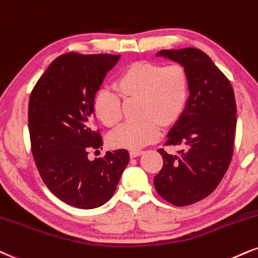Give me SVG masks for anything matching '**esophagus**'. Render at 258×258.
Masks as SVG:
<instances>
[{"label": "esophagus", "instance_id": "34e87169", "mask_svg": "<svg viewBox=\"0 0 258 258\" xmlns=\"http://www.w3.org/2000/svg\"><path fill=\"white\" fill-rule=\"evenodd\" d=\"M143 154V151H141V150H131L130 151V156L132 157H138V156H141V155Z\"/></svg>", "mask_w": 258, "mask_h": 258}]
</instances>
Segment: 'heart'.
I'll use <instances>...</instances> for the list:
<instances>
[{"label": "heart", "mask_w": 258, "mask_h": 258, "mask_svg": "<svg viewBox=\"0 0 258 258\" xmlns=\"http://www.w3.org/2000/svg\"><path fill=\"white\" fill-rule=\"evenodd\" d=\"M115 92L101 89L94 97V113L107 127L122 117L123 102L137 101L139 121L126 123L109 136L113 148L138 150L159 138L162 125H174L187 104L190 80L187 71L179 63L160 66L150 62L132 63L117 77Z\"/></svg>", "instance_id": "1"}]
</instances>
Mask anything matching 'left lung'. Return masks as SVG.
I'll return each mask as SVG.
<instances>
[{
  "label": "left lung",
  "instance_id": "obj_1",
  "mask_svg": "<svg viewBox=\"0 0 258 258\" xmlns=\"http://www.w3.org/2000/svg\"><path fill=\"white\" fill-rule=\"evenodd\" d=\"M156 57L181 64L190 96L180 119L167 135V145H184L179 155L159 149L163 167L154 185L163 200L190 206L218 187L233 155L237 105L233 88L206 52L196 48L161 50Z\"/></svg>",
  "mask_w": 258,
  "mask_h": 258
}]
</instances>
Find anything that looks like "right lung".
Listing matches in <instances>:
<instances>
[{
  "label": "right lung",
  "mask_w": 258,
  "mask_h": 258,
  "mask_svg": "<svg viewBox=\"0 0 258 258\" xmlns=\"http://www.w3.org/2000/svg\"><path fill=\"white\" fill-rule=\"evenodd\" d=\"M119 60L120 55L67 52L49 64L30 96L29 131L37 169L58 200L80 209L109 201L130 161L125 149L88 159L89 149L103 145L95 131L94 97Z\"/></svg>",
  "instance_id": "right-lung-1"
}]
</instances>
